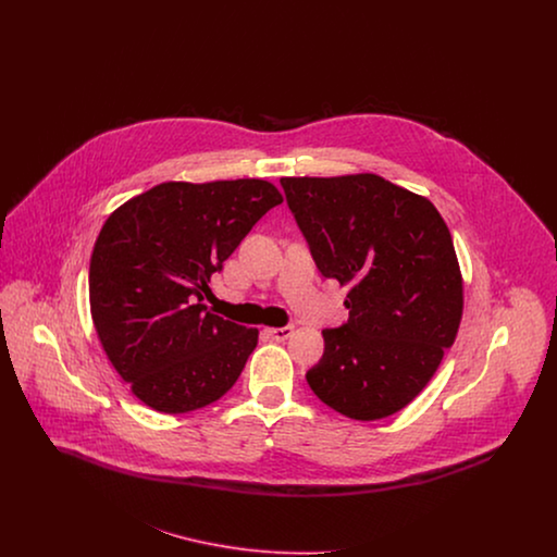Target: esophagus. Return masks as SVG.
Listing matches in <instances>:
<instances>
[{"instance_id": "34e87169", "label": "esophagus", "mask_w": 557, "mask_h": 557, "mask_svg": "<svg viewBox=\"0 0 557 557\" xmlns=\"http://www.w3.org/2000/svg\"><path fill=\"white\" fill-rule=\"evenodd\" d=\"M292 332H294V327H292V325H284V327H269V330H267V334H269L273 341H277V343L288 341L292 336Z\"/></svg>"}]
</instances>
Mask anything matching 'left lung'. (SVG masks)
<instances>
[{"mask_svg":"<svg viewBox=\"0 0 557 557\" xmlns=\"http://www.w3.org/2000/svg\"><path fill=\"white\" fill-rule=\"evenodd\" d=\"M280 184L321 275L350 286L348 321L321 332L307 382L346 418H388L424 391L459 330L449 227L428 198L373 173Z\"/></svg>","mask_w":557,"mask_h":557,"instance_id":"left-lung-1","label":"left lung"}]
</instances>
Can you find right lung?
I'll return each mask as SVG.
<instances>
[{"label":"right lung","instance_id":"right-lung-1","mask_svg":"<svg viewBox=\"0 0 557 557\" xmlns=\"http://www.w3.org/2000/svg\"><path fill=\"white\" fill-rule=\"evenodd\" d=\"M282 200L265 180L166 182L108 216L89 263L91 319L144 405L187 413L236 384L259 330L214 315L202 300L212 273Z\"/></svg>","mask_w":557,"mask_h":557}]
</instances>
